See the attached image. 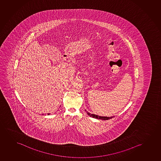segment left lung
I'll list each match as a JSON object with an SVG mask.
<instances>
[{"label":"left lung","instance_id":"8db88e82","mask_svg":"<svg viewBox=\"0 0 161 161\" xmlns=\"http://www.w3.org/2000/svg\"><path fill=\"white\" fill-rule=\"evenodd\" d=\"M86 110L87 114L91 117H92L93 118H96V119H101V120H109V119H112V118L114 117H102V116H99V115H97L93 114H91L90 113L88 112L87 110Z\"/></svg>","mask_w":161,"mask_h":161}]
</instances>
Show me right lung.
<instances>
[{
    "instance_id": "add662e5",
    "label": "right lung",
    "mask_w": 161,
    "mask_h": 161,
    "mask_svg": "<svg viewBox=\"0 0 161 161\" xmlns=\"http://www.w3.org/2000/svg\"><path fill=\"white\" fill-rule=\"evenodd\" d=\"M50 114V113H48V115H49Z\"/></svg>"
}]
</instances>
